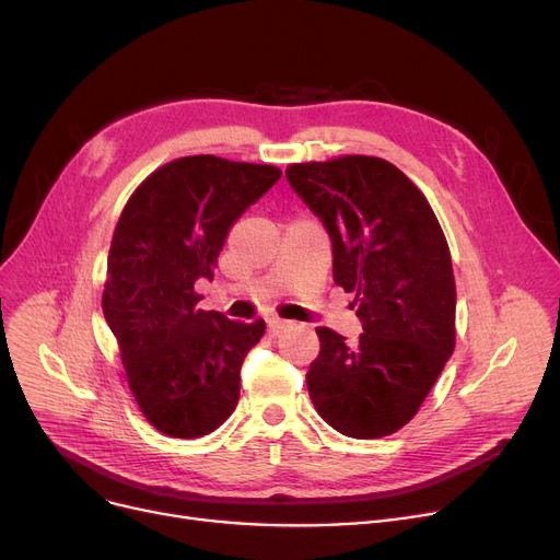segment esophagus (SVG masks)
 Returning a JSON list of instances; mask_svg holds the SVG:
<instances>
[{"instance_id":"esophagus-1","label":"esophagus","mask_w":560,"mask_h":560,"mask_svg":"<svg viewBox=\"0 0 560 560\" xmlns=\"http://www.w3.org/2000/svg\"><path fill=\"white\" fill-rule=\"evenodd\" d=\"M268 327H270V334L279 336L281 331H285L290 327V322L281 319V317H268Z\"/></svg>"}]
</instances>
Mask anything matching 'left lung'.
I'll return each mask as SVG.
<instances>
[{
    "label": "left lung",
    "mask_w": 560,
    "mask_h": 560,
    "mask_svg": "<svg viewBox=\"0 0 560 560\" xmlns=\"http://www.w3.org/2000/svg\"><path fill=\"white\" fill-rule=\"evenodd\" d=\"M285 179L325 224L334 281L354 292L357 345L317 327L306 374L313 406L349 438H384L413 420L456 342L452 256L427 197L393 163L340 156L295 163Z\"/></svg>",
    "instance_id": "8db88e82"
}]
</instances>
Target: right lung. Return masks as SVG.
<instances>
[{
    "label": "right lung",
    "instance_id": "obj_1",
    "mask_svg": "<svg viewBox=\"0 0 560 560\" xmlns=\"http://www.w3.org/2000/svg\"><path fill=\"white\" fill-rule=\"evenodd\" d=\"M275 165L201 154L138 186L117 220L102 308L142 416L172 438L215 431L241 395V368L265 322L201 311L226 235L277 182Z\"/></svg>",
    "mask_w": 560,
    "mask_h": 560
}]
</instances>
